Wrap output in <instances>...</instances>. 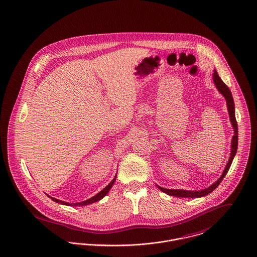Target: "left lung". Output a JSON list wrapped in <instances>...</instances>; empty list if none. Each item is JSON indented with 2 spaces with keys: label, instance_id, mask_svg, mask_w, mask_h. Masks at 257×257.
<instances>
[{
  "label": "left lung",
  "instance_id": "8db88e82",
  "mask_svg": "<svg viewBox=\"0 0 257 257\" xmlns=\"http://www.w3.org/2000/svg\"><path fill=\"white\" fill-rule=\"evenodd\" d=\"M213 82H214V85L216 86V88L218 89V91L222 94L223 96L225 97V99H226L227 108H228V112H229V116H230V120H231L233 128H234V134L235 135L232 138V143H231V156L229 158L227 166H226L225 170L223 171L222 175L220 176V178H218V180L216 182H214L212 185H210L208 188L200 190V191H186V190H180V189H165L157 185L158 188L160 189L161 191H163L164 193H166L170 196L179 197V198H200V197H204V196L208 195L209 193H211L214 189L220 184L223 178L225 177V175L227 174V172L229 171V169L231 167V164L233 162V159L237 153V149H238V123H237L236 117H235V104H234V100H233V96H232V93H231L229 87L223 83L222 80L218 76L216 70H214V73H213Z\"/></svg>",
  "mask_w": 257,
  "mask_h": 257
}]
</instances>
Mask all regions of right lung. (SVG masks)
<instances>
[{
  "label": "right lung",
  "instance_id": "obj_1",
  "mask_svg": "<svg viewBox=\"0 0 257 257\" xmlns=\"http://www.w3.org/2000/svg\"><path fill=\"white\" fill-rule=\"evenodd\" d=\"M117 176V175H116ZM116 176H115V178L105 187V188L101 190L98 194H96L95 196H93L92 198H90V199H88V200H86V201H84V202H81V203H75V204H70V203H66V202H63V201H60V200H57V199H54V198H51L52 201H54L55 203H58V204H61V205H73V206H81V205H89V204H93V203H95V202H98L99 200H101L103 197L105 196V195H107V193L110 191V189L112 188V186H113V184H114V182H115V180H116ZM50 197V196H49Z\"/></svg>",
  "mask_w": 257,
  "mask_h": 257
}]
</instances>
